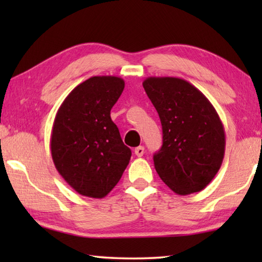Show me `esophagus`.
Returning a JSON list of instances; mask_svg holds the SVG:
<instances>
[{"mask_svg": "<svg viewBox=\"0 0 262 262\" xmlns=\"http://www.w3.org/2000/svg\"><path fill=\"white\" fill-rule=\"evenodd\" d=\"M135 155L137 157H142L143 156V154H144V147H142V145H140V147H137V148H135Z\"/></svg>", "mask_w": 262, "mask_h": 262, "instance_id": "1", "label": "esophagus"}]
</instances>
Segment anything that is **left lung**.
Masks as SVG:
<instances>
[{"label": "left lung", "instance_id": "obj_1", "mask_svg": "<svg viewBox=\"0 0 262 262\" xmlns=\"http://www.w3.org/2000/svg\"><path fill=\"white\" fill-rule=\"evenodd\" d=\"M143 88L162 122L163 145L154 156L158 176L178 195L205 189L225 151L224 127L215 107L179 77H148Z\"/></svg>", "mask_w": 262, "mask_h": 262}]
</instances>
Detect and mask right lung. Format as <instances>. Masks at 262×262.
Returning <instances> with one entry per match:
<instances>
[{"label":"right lung","instance_id":"right-lung-1","mask_svg":"<svg viewBox=\"0 0 262 262\" xmlns=\"http://www.w3.org/2000/svg\"><path fill=\"white\" fill-rule=\"evenodd\" d=\"M123 88L120 77H90L73 89L56 112L53 163L66 183L84 196L105 198L130 161V149L111 119Z\"/></svg>","mask_w":262,"mask_h":262}]
</instances>
